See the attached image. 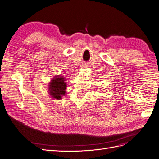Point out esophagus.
<instances>
[{
  "instance_id": "esophagus-1",
  "label": "esophagus",
  "mask_w": 159,
  "mask_h": 159,
  "mask_svg": "<svg viewBox=\"0 0 159 159\" xmlns=\"http://www.w3.org/2000/svg\"><path fill=\"white\" fill-rule=\"evenodd\" d=\"M86 67H87V66H86L85 65H82V66H81V68H85Z\"/></svg>"
}]
</instances>
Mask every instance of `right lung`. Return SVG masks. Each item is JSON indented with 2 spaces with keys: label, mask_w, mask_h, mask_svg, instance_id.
Wrapping results in <instances>:
<instances>
[{
  "label": "right lung",
  "mask_w": 159,
  "mask_h": 159,
  "mask_svg": "<svg viewBox=\"0 0 159 159\" xmlns=\"http://www.w3.org/2000/svg\"><path fill=\"white\" fill-rule=\"evenodd\" d=\"M66 79L62 75H57L53 78L48 85V91L51 97L56 99H61L66 94Z\"/></svg>",
  "instance_id": "1"
}]
</instances>
